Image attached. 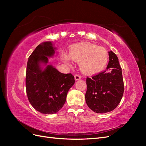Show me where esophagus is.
<instances>
[{
	"label": "esophagus",
	"instance_id": "esophagus-1",
	"mask_svg": "<svg viewBox=\"0 0 146 146\" xmlns=\"http://www.w3.org/2000/svg\"><path fill=\"white\" fill-rule=\"evenodd\" d=\"M74 77L76 80H80V79H81V76L79 74H76L74 76Z\"/></svg>",
	"mask_w": 146,
	"mask_h": 146
}]
</instances>
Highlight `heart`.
I'll use <instances>...</instances> for the list:
<instances>
[{
	"label": "heart",
	"instance_id": "b5f03b06",
	"mask_svg": "<svg viewBox=\"0 0 146 146\" xmlns=\"http://www.w3.org/2000/svg\"><path fill=\"white\" fill-rule=\"evenodd\" d=\"M70 58L80 63L82 71L85 74H92L100 72L107 65L108 54L103 47H99L92 44H83L74 47L70 50ZM63 61L70 66L69 56L65 55Z\"/></svg>",
	"mask_w": 146,
	"mask_h": 146
}]
</instances>
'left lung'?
<instances>
[{
  "instance_id": "left-lung-1",
  "label": "left lung",
  "mask_w": 146,
  "mask_h": 146,
  "mask_svg": "<svg viewBox=\"0 0 146 146\" xmlns=\"http://www.w3.org/2000/svg\"><path fill=\"white\" fill-rule=\"evenodd\" d=\"M108 54L110 61L107 70L86 78V102L97 113H105L115 109L123 94L122 69L118 58L112 51Z\"/></svg>"
}]
</instances>
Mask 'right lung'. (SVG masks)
Returning a JSON list of instances; mask_svg holds the SVG:
<instances>
[{
  "label": "right lung",
  "mask_w": 146,
  "mask_h": 146,
  "mask_svg": "<svg viewBox=\"0 0 146 146\" xmlns=\"http://www.w3.org/2000/svg\"><path fill=\"white\" fill-rule=\"evenodd\" d=\"M55 49L50 41L44 42L36 47L27 61L25 85L28 99L42 114L58 112L75 83L71 74L61 73L52 65H47L48 57L54 55ZM42 64L46 66L44 69Z\"/></svg>",
  "instance_id": "right-lung-1"
}]
</instances>
